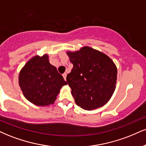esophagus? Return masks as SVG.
<instances>
[{
	"label": "esophagus",
	"mask_w": 146,
	"mask_h": 146,
	"mask_svg": "<svg viewBox=\"0 0 146 146\" xmlns=\"http://www.w3.org/2000/svg\"><path fill=\"white\" fill-rule=\"evenodd\" d=\"M62 76H63V77H64V80H66V76H67V74L66 73H64L62 74Z\"/></svg>",
	"instance_id": "1"
}]
</instances>
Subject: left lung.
I'll use <instances>...</instances> for the list:
<instances>
[{"label": "left lung", "instance_id": "left-lung-1", "mask_svg": "<svg viewBox=\"0 0 146 146\" xmlns=\"http://www.w3.org/2000/svg\"><path fill=\"white\" fill-rule=\"evenodd\" d=\"M67 54L73 68L66 80L76 104L87 110L105 105L116 88L117 69L113 61L89 46Z\"/></svg>", "mask_w": 146, "mask_h": 146}]
</instances>
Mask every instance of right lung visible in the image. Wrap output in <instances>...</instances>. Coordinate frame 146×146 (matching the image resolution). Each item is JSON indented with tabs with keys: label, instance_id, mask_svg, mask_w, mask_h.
I'll return each mask as SVG.
<instances>
[{
	"label": "right lung",
	"instance_id": "1",
	"mask_svg": "<svg viewBox=\"0 0 146 146\" xmlns=\"http://www.w3.org/2000/svg\"><path fill=\"white\" fill-rule=\"evenodd\" d=\"M47 55L35 56L21 70L19 83L23 95L39 106L53 104L62 86L67 84L55 66L50 64Z\"/></svg>",
	"mask_w": 146,
	"mask_h": 146
}]
</instances>
